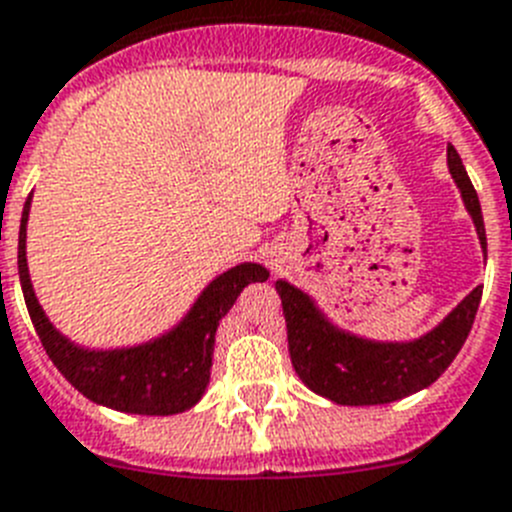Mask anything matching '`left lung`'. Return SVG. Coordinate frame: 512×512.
Segmentation results:
<instances>
[{"label": "left lung", "mask_w": 512, "mask_h": 512, "mask_svg": "<svg viewBox=\"0 0 512 512\" xmlns=\"http://www.w3.org/2000/svg\"><path fill=\"white\" fill-rule=\"evenodd\" d=\"M448 170L477 226L479 244L487 252L482 206L466 175L461 157L448 146ZM288 330V353L299 379L314 394L345 407L389 404L433 384L459 355L477 317L482 286L461 301L435 330L412 342H373L342 332L324 317L317 304L286 281H275Z\"/></svg>", "instance_id": "1"}]
</instances>
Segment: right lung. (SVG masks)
Instances as JSON below:
<instances>
[{
	"mask_svg": "<svg viewBox=\"0 0 512 512\" xmlns=\"http://www.w3.org/2000/svg\"><path fill=\"white\" fill-rule=\"evenodd\" d=\"M30 198L22 208L20 242H17V270L20 286L33 327L53 366L64 373L77 391L110 410L131 415H177L190 410L206 391L213 366L216 330L226 311L250 283L268 281V270L257 262H242L226 270L198 296L188 317L175 330L157 340L121 350H84L66 340L43 314L30 286L25 260V226H28Z\"/></svg>",
	"mask_w": 512,
	"mask_h": 512,
	"instance_id": "right-lung-1",
	"label": "right lung"
}]
</instances>
